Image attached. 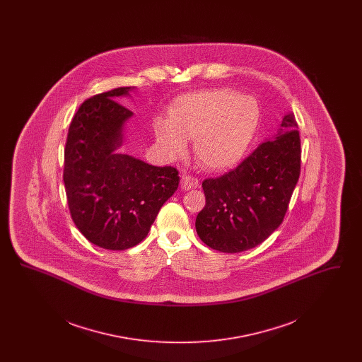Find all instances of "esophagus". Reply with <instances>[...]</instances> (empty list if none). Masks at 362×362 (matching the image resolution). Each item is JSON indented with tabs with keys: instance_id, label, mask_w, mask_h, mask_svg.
I'll use <instances>...</instances> for the list:
<instances>
[{
	"instance_id": "esophagus-1",
	"label": "esophagus",
	"mask_w": 362,
	"mask_h": 362,
	"mask_svg": "<svg viewBox=\"0 0 362 362\" xmlns=\"http://www.w3.org/2000/svg\"><path fill=\"white\" fill-rule=\"evenodd\" d=\"M180 185H182V189H197L199 183H198L197 177L189 176V175H183L182 180H180Z\"/></svg>"
}]
</instances>
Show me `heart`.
Segmentation results:
<instances>
[{"label":"heart","instance_id":"1","mask_svg":"<svg viewBox=\"0 0 362 362\" xmlns=\"http://www.w3.org/2000/svg\"><path fill=\"white\" fill-rule=\"evenodd\" d=\"M260 110L251 96L217 88L176 99L170 119L155 122L156 138L170 156L182 155L194 138V156L209 171H225L240 161L258 129Z\"/></svg>","mask_w":362,"mask_h":362}]
</instances>
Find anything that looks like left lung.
<instances>
[{"label":"left lung","instance_id":"obj_1","mask_svg":"<svg viewBox=\"0 0 362 362\" xmlns=\"http://www.w3.org/2000/svg\"><path fill=\"white\" fill-rule=\"evenodd\" d=\"M293 114L240 164L202 182L206 205L198 213L199 239L236 254L257 247L284 221L301 167V142Z\"/></svg>","mask_w":362,"mask_h":362}]
</instances>
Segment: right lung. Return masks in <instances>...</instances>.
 <instances>
[{"label": "right lung", "instance_id": "obj_1", "mask_svg": "<svg viewBox=\"0 0 362 362\" xmlns=\"http://www.w3.org/2000/svg\"><path fill=\"white\" fill-rule=\"evenodd\" d=\"M130 86L95 95L69 126L64 183L73 223L92 244L122 251L144 240L179 186L173 167H155L115 151L133 112L117 102Z\"/></svg>", "mask_w": 362, "mask_h": 362}]
</instances>
